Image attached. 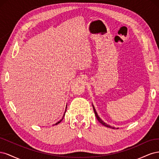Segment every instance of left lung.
I'll use <instances>...</instances> for the list:
<instances>
[{
	"instance_id": "left-lung-1",
	"label": "left lung",
	"mask_w": 159,
	"mask_h": 159,
	"mask_svg": "<svg viewBox=\"0 0 159 159\" xmlns=\"http://www.w3.org/2000/svg\"><path fill=\"white\" fill-rule=\"evenodd\" d=\"M93 110H94V113H95V116H96V118L98 119V120L99 121V122L100 123H102L103 125H104V126H105V127H109V128H111V129H115V127H111V126H110V125H107V123H105V122H103L102 119H101V118L98 116V113H97V112H96V111H95V107H94V106L93 105Z\"/></svg>"
}]
</instances>
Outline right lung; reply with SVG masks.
Segmentation results:
<instances>
[{
	"mask_svg": "<svg viewBox=\"0 0 159 159\" xmlns=\"http://www.w3.org/2000/svg\"><path fill=\"white\" fill-rule=\"evenodd\" d=\"M66 108H67V107H66ZM66 111H65V113H66ZM65 113H64V115H63V117H62V119H61L60 120V121H59L58 122H57V123H56V124H54V125H57V124H58V123H60V122L61 121V120H62V119H63V118H64V116H65Z\"/></svg>",
	"mask_w": 159,
	"mask_h": 159,
	"instance_id": "right-lung-1",
	"label": "right lung"
}]
</instances>
